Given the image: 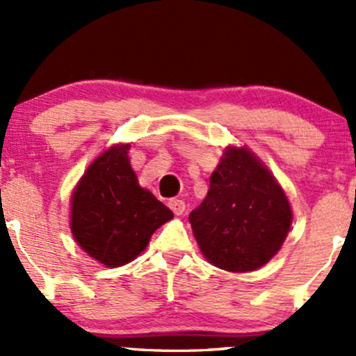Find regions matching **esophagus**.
<instances>
[{"label":"esophagus","instance_id":"34e87169","mask_svg":"<svg viewBox=\"0 0 356 356\" xmlns=\"http://www.w3.org/2000/svg\"><path fill=\"white\" fill-rule=\"evenodd\" d=\"M168 205H170V209L173 210L175 216H181V213L185 212V202L179 200V198H171Z\"/></svg>","mask_w":356,"mask_h":356}]
</instances>
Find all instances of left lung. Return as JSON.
Masks as SVG:
<instances>
[{
  "label": "left lung",
  "mask_w": 356,
  "mask_h": 356,
  "mask_svg": "<svg viewBox=\"0 0 356 356\" xmlns=\"http://www.w3.org/2000/svg\"><path fill=\"white\" fill-rule=\"evenodd\" d=\"M202 254L217 268L246 273L270 261L290 231L289 198L246 147H227L210 188L190 213Z\"/></svg>",
  "instance_id": "1"
}]
</instances>
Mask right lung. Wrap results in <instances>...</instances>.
Listing matches in <instances>:
<instances>
[{"instance_id":"add662e5","label":"right lung","mask_w":356,"mask_h":356,"mask_svg":"<svg viewBox=\"0 0 356 356\" xmlns=\"http://www.w3.org/2000/svg\"><path fill=\"white\" fill-rule=\"evenodd\" d=\"M129 144L98 156L71 195V232L91 258L108 268L131 263L173 212L137 181Z\"/></svg>"}]
</instances>
